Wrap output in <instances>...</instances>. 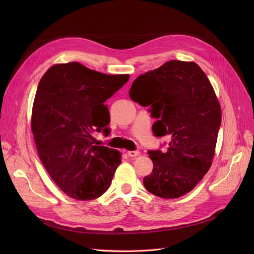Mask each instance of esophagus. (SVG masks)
Wrapping results in <instances>:
<instances>
[{
	"instance_id": "34e87169",
	"label": "esophagus",
	"mask_w": 254,
	"mask_h": 254,
	"mask_svg": "<svg viewBox=\"0 0 254 254\" xmlns=\"http://www.w3.org/2000/svg\"><path fill=\"white\" fill-rule=\"evenodd\" d=\"M140 152L139 151H127V155L130 157H135L137 155H139Z\"/></svg>"
}]
</instances>
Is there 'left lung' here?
I'll return each instance as SVG.
<instances>
[{
  "instance_id": "left-lung-1",
  "label": "left lung",
  "mask_w": 254,
  "mask_h": 254,
  "mask_svg": "<svg viewBox=\"0 0 254 254\" xmlns=\"http://www.w3.org/2000/svg\"><path fill=\"white\" fill-rule=\"evenodd\" d=\"M130 99L151 107L156 137L169 136L166 151H149L153 162L143 183L149 192L177 198L190 190L209 171L221 124V108L211 82L193 62L169 61L140 75Z\"/></svg>"
}]
</instances>
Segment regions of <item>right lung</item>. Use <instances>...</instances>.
I'll return each instance as SVG.
<instances>
[{
  "label": "right lung",
  "instance_id": "obj_1",
  "mask_svg": "<svg viewBox=\"0 0 254 254\" xmlns=\"http://www.w3.org/2000/svg\"><path fill=\"white\" fill-rule=\"evenodd\" d=\"M128 79L73 62L50 66L40 80L31 119L37 151L51 179L72 198L101 196L122 163L118 150L92 145V134L109 132L105 102Z\"/></svg>",
  "mask_w": 254,
  "mask_h": 254
}]
</instances>
